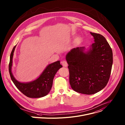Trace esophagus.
<instances>
[{"mask_svg":"<svg viewBox=\"0 0 125 125\" xmlns=\"http://www.w3.org/2000/svg\"><path fill=\"white\" fill-rule=\"evenodd\" d=\"M61 63H62V65L63 67H67V66H68V64H67V61H63Z\"/></svg>","mask_w":125,"mask_h":125,"instance_id":"1","label":"esophagus"}]
</instances>
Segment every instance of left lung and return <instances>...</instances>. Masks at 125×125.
I'll return each mask as SVG.
<instances>
[{
  "mask_svg": "<svg viewBox=\"0 0 125 125\" xmlns=\"http://www.w3.org/2000/svg\"><path fill=\"white\" fill-rule=\"evenodd\" d=\"M94 39L89 50L85 47L73 48L66 55L69 65V82L77 93L93 94L102 90L110 79L113 65V52L105 38L90 32Z\"/></svg>",
  "mask_w": 125,
  "mask_h": 125,
  "instance_id": "8db88e82",
  "label": "left lung"
}]
</instances>
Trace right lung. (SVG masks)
Masks as SVG:
<instances>
[{"instance_id": "obj_1", "label": "right lung", "mask_w": 125, "mask_h": 125, "mask_svg": "<svg viewBox=\"0 0 125 125\" xmlns=\"http://www.w3.org/2000/svg\"><path fill=\"white\" fill-rule=\"evenodd\" d=\"M15 47L16 45L11 52L9 63V72L13 83L21 92L27 97L39 98L46 96L51 89L56 73L58 70L62 67L60 61L48 65L37 79L30 82H20L15 79L11 72L12 58Z\"/></svg>"}]
</instances>
